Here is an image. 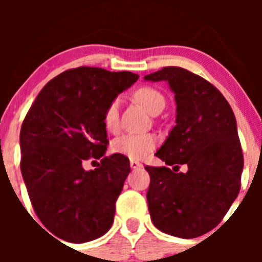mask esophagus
<instances>
[{"label":"esophagus","mask_w":262,"mask_h":262,"mask_svg":"<svg viewBox=\"0 0 262 262\" xmlns=\"http://www.w3.org/2000/svg\"><path fill=\"white\" fill-rule=\"evenodd\" d=\"M130 167L134 168V170H138V168H142L143 167V165H142L139 161H136V160H130Z\"/></svg>","instance_id":"1"}]
</instances>
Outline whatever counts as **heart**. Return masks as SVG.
Here are the masks:
<instances>
[{
    "instance_id": "b5f03b06",
    "label": "heart",
    "mask_w": 262,
    "mask_h": 262,
    "mask_svg": "<svg viewBox=\"0 0 262 262\" xmlns=\"http://www.w3.org/2000/svg\"><path fill=\"white\" fill-rule=\"evenodd\" d=\"M134 97L149 113L163 109L166 100L160 91L149 86L141 87L134 92ZM104 124L109 132H116L119 128V99L110 101L104 112ZM157 144V138L149 133H128L119 137L113 143L116 153L126 156L132 160L144 158Z\"/></svg>"
}]
</instances>
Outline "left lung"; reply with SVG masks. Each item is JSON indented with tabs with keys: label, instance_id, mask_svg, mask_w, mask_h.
<instances>
[{
	"label": "left lung",
	"instance_id": "1",
	"mask_svg": "<svg viewBox=\"0 0 262 262\" xmlns=\"http://www.w3.org/2000/svg\"><path fill=\"white\" fill-rule=\"evenodd\" d=\"M175 94L176 125L156 156L187 172L146 166L148 209L160 231L195 238L218 226L241 189L244 155L233 110L210 82L181 67L144 76ZM173 167V168H175Z\"/></svg>",
	"mask_w": 262,
	"mask_h": 262
}]
</instances>
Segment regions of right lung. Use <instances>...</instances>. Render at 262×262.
Returning <instances> with one entry per match:
<instances>
[{
  "instance_id": "add662e5",
  "label": "right lung",
  "mask_w": 262,
  "mask_h": 262,
  "mask_svg": "<svg viewBox=\"0 0 262 262\" xmlns=\"http://www.w3.org/2000/svg\"><path fill=\"white\" fill-rule=\"evenodd\" d=\"M138 77L97 67L64 71L43 87L24 119L21 173L36 215L60 239L83 244L112 227L130 166L121 153L104 157V112ZM90 158H101L102 166L86 171L81 165Z\"/></svg>"
}]
</instances>
